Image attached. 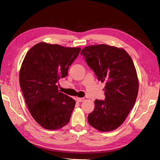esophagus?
<instances>
[{"mask_svg":"<svg viewBox=\"0 0 160 160\" xmlns=\"http://www.w3.org/2000/svg\"><path fill=\"white\" fill-rule=\"evenodd\" d=\"M85 100L84 98H77V101H78V102H82V101H83Z\"/></svg>","mask_w":160,"mask_h":160,"instance_id":"34e87169","label":"esophagus"}]
</instances>
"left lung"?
<instances>
[{
    "label": "left lung",
    "mask_w": 160,
    "mask_h": 160,
    "mask_svg": "<svg viewBox=\"0 0 160 160\" xmlns=\"http://www.w3.org/2000/svg\"><path fill=\"white\" fill-rule=\"evenodd\" d=\"M81 55L105 83V100L95 101L88 122L101 132H111L122 125L137 99L139 81L133 62L122 48L105 44L85 47Z\"/></svg>",
    "instance_id": "1"
}]
</instances>
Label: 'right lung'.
I'll list each match as a JSON object with an SVG mask.
<instances>
[{
	"label": "right lung",
	"instance_id": "add662e5",
	"mask_svg": "<svg viewBox=\"0 0 160 160\" xmlns=\"http://www.w3.org/2000/svg\"><path fill=\"white\" fill-rule=\"evenodd\" d=\"M81 49L41 42L25 57L19 83L28 111L43 128L59 129L69 122L76 102L59 92L57 83L68 74Z\"/></svg>",
	"mask_w": 160,
	"mask_h": 160
}]
</instances>
